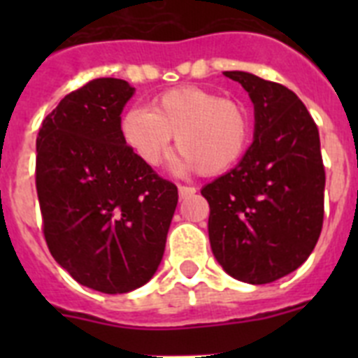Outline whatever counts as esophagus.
<instances>
[{"mask_svg":"<svg viewBox=\"0 0 358 358\" xmlns=\"http://www.w3.org/2000/svg\"><path fill=\"white\" fill-rule=\"evenodd\" d=\"M197 189L194 188V186H179V197L181 199H186L189 197V195H194Z\"/></svg>","mask_w":358,"mask_h":358,"instance_id":"1","label":"esophagus"}]
</instances>
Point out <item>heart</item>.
Listing matches in <instances>:
<instances>
[{"mask_svg": "<svg viewBox=\"0 0 358 358\" xmlns=\"http://www.w3.org/2000/svg\"><path fill=\"white\" fill-rule=\"evenodd\" d=\"M123 140L148 166L166 157L176 136L181 166L217 176L233 169L251 140V120L236 100L195 85L176 87L152 102L132 107L122 120Z\"/></svg>", "mask_w": 358, "mask_h": 358, "instance_id": "heart-1", "label": "heart"}]
</instances>
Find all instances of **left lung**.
I'll return each mask as SVG.
<instances>
[{
    "label": "left lung",
    "instance_id": "8db88e82",
    "mask_svg": "<svg viewBox=\"0 0 358 358\" xmlns=\"http://www.w3.org/2000/svg\"><path fill=\"white\" fill-rule=\"evenodd\" d=\"M255 103V141L235 169L201 189L215 258L235 280L264 285L314 251L324 218L319 131L294 91L245 71H224Z\"/></svg>",
    "mask_w": 358,
    "mask_h": 358
}]
</instances>
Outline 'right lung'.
I'll list each match as a JSON object with an SVG mask.
<instances>
[{"label": "right lung", "instance_id": "add662e5", "mask_svg": "<svg viewBox=\"0 0 358 358\" xmlns=\"http://www.w3.org/2000/svg\"><path fill=\"white\" fill-rule=\"evenodd\" d=\"M134 87L94 78L43 120L36 188L44 240L73 280L103 294L145 285L157 271L177 186L125 143L123 106Z\"/></svg>", "mask_w": 358, "mask_h": 358}]
</instances>
